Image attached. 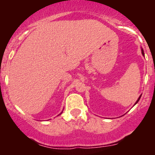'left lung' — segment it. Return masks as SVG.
Wrapping results in <instances>:
<instances>
[{
	"label": "left lung",
	"mask_w": 155,
	"mask_h": 155,
	"mask_svg": "<svg viewBox=\"0 0 155 155\" xmlns=\"http://www.w3.org/2000/svg\"><path fill=\"white\" fill-rule=\"evenodd\" d=\"M142 54H143V55L144 56V53H143V50H142ZM140 97H141V95H140V96L139 97V98H138L137 101V102H136V103H135V104H137V103L138 102H139V100H140Z\"/></svg>",
	"instance_id": "8db88e82"
}]
</instances>
